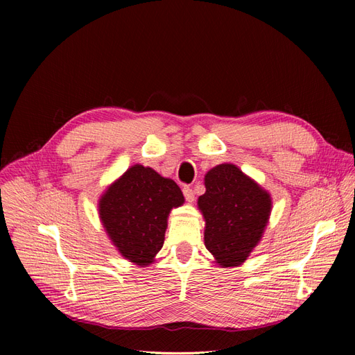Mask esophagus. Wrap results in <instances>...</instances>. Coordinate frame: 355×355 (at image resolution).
<instances>
[{
  "label": "esophagus",
  "instance_id": "obj_1",
  "mask_svg": "<svg viewBox=\"0 0 355 355\" xmlns=\"http://www.w3.org/2000/svg\"><path fill=\"white\" fill-rule=\"evenodd\" d=\"M182 191H184V196H185L187 201H189V202L194 201V198H196L194 189H192V188H191V187H188V185H185L184 188H182Z\"/></svg>",
  "mask_w": 355,
  "mask_h": 355
}]
</instances>
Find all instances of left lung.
<instances>
[{
    "label": "left lung",
    "instance_id": "1",
    "mask_svg": "<svg viewBox=\"0 0 355 355\" xmlns=\"http://www.w3.org/2000/svg\"><path fill=\"white\" fill-rule=\"evenodd\" d=\"M206 192L198 197L204 244L222 268L240 266L259 244L272 210V198L254 179L231 163L210 168Z\"/></svg>",
    "mask_w": 355,
    "mask_h": 355
}]
</instances>
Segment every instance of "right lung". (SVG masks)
I'll return each instance as SVG.
<instances>
[{"instance_id":"add662e5","label":"right lung","mask_w":355,"mask_h":355,"mask_svg":"<svg viewBox=\"0 0 355 355\" xmlns=\"http://www.w3.org/2000/svg\"><path fill=\"white\" fill-rule=\"evenodd\" d=\"M185 202L175 180L151 167L135 164L115 179L99 198V218L112 245L124 259L149 266L164 243L171 209Z\"/></svg>"}]
</instances>
